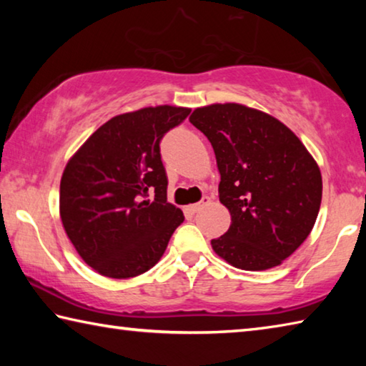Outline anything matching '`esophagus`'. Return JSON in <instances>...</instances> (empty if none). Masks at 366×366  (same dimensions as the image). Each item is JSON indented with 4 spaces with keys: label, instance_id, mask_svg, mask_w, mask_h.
I'll use <instances>...</instances> for the list:
<instances>
[{
    "label": "esophagus",
    "instance_id": "obj_1",
    "mask_svg": "<svg viewBox=\"0 0 366 366\" xmlns=\"http://www.w3.org/2000/svg\"><path fill=\"white\" fill-rule=\"evenodd\" d=\"M208 203H209V197H203L200 202L195 203V205H190L187 209H189L190 213H197V212H200V209H202L203 207H207Z\"/></svg>",
    "mask_w": 366,
    "mask_h": 366
}]
</instances>
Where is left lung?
I'll return each mask as SVG.
<instances>
[{
    "mask_svg": "<svg viewBox=\"0 0 366 366\" xmlns=\"http://www.w3.org/2000/svg\"><path fill=\"white\" fill-rule=\"evenodd\" d=\"M190 122L213 147L219 202L231 213L213 250L247 271L281 264L317 221L323 194L317 161L281 121L244 104L197 108Z\"/></svg>",
    "mask_w": 366,
    "mask_h": 366,
    "instance_id": "1",
    "label": "left lung"
}]
</instances>
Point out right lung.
Masks as SVG:
<instances>
[{
    "label": "right lung",
    "instance_id": "obj_1",
    "mask_svg": "<svg viewBox=\"0 0 366 366\" xmlns=\"http://www.w3.org/2000/svg\"><path fill=\"white\" fill-rule=\"evenodd\" d=\"M189 108H144L111 117L66 164L59 214L67 237L97 272L129 280L153 268L184 221L168 203L159 142Z\"/></svg>",
    "mask_w": 366,
    "mask_h": 366
}]
</instances>
